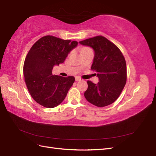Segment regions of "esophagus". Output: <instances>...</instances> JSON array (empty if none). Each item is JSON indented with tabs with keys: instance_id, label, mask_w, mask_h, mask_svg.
<instances>
[{
	"instance_id": "esophagus-1",
	"label": "esophagus",
	"mask_w": 156,
	"mask_h": 156,
	"mask_svg": "<svg viewBox=\"0 0 156 156\" xmlns=\"http://www.w3.org/2000/svg\"><path fill=\"white\" fill-rule=\"evenodd\" d=\"M81 79L79 77H78V76L75 77V81H81Z\"/></svg>"
}]
</instances>
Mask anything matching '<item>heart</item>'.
<instances>
[{
    "mask_svg": "<svg viewBox=\"0 0 156 156\" xmlns=\"http://www.w3.org/2000/svg\"><path fill=\"white\" fill-rule=\"evenodd\" d=\"M87 49V48H84V49H83V50H84V49Z\"/></svg>",
    "mask_w": 156,
    "mask_h": 156,
    "instance_id": "1",
    "label": "heart"
}]
</instances>
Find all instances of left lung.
<instances>
[{
  "instance_id": "left-lung-1",
  "label": "left lung",
  "mask_w": 156,
  "mask_h": 156,
  "mask_svg": "<svg viewBox=\"0 0 156 156\" xmlns=\"http://www.w3.org/2000/svg\"><path fill=\"white\" fill-rule=\"evenodd\" d=\"M91 47L95 52L91 69L98 73L100 81H88L84 92L87 100L97 107H105L115 102L124 88L127 68L124 56L119 48L103 36L79 41Z\"/></svg>"
}]
</instances>
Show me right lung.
I'll return each mask as SVG.
<instances>
[{
  "mask_svg": "<svg viewBox=\"0 0 156 156\" xmlns=\"http://www.w3.org/2000/svg\"><path fill=\"white\" fill-rule=\"evenodd\" d=\"M77 44L76 41L48 35L32 46L25 60L23 74L28 90L40 105L53 108L64 101L75 77L53 75L52 71L55 65L64 62Z\"/></svg>",
  "mask_w": 156,
  "mask_h": 156,
  "instance_id": "add662e5",
  "label": "right lung"
}]
</instances>
